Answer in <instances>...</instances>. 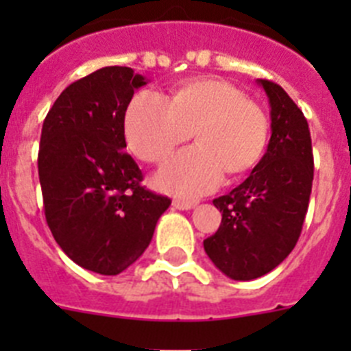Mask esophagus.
Wrapping results in <instances>:
<instances>
[{"label": "esophagus", "instance_id": "1", "mask_svg": "<svg viewBox=\"0 0 351 351\" xmlns=\"http://www.w3.org/2000/svg\"><path fill=\"white\" fill-rule=\"evenodd\" d=\"M172 206L176 207V209H179V210H190V209H193V207L197 206V204H195V202H188V200H173Z\"/></svg>", "mask_w": 351, "mask_h": 351}]
</instances>
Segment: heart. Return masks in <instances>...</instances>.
<instances>
[{
	"instance_id": "b5f03b06",
	"label": "heart",
	"mask_w": 351,
	"mask_h": 351,
	"mask_svg": "<svg viewBox=\"0 0 351 351\" xmlns=\"http://www.w3.org/2000/svg\"><path fill=\"white\" fill-rule=\"evenodd\" d=\"M186 149L158 172L156 186L167 193L193 198L216 190L225 172H250L263 156L269 138L267 114L234 84L193 79L160 98L141 93L125 114V138L132 153L163 163L191 137Z\"/></svg>"
}]
</instances>
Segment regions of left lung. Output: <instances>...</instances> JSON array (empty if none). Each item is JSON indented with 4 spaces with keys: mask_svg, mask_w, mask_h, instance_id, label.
I'll return each mask as SVG.
<instances>
[{
    "mask_svg": "<svg viewBox=\"0 0 351 351\" xmlns=\"http://www.w3.org/2000/svg\"><path fill=\"white\" fill-rule=\"evenodd\" d=\"M271 105V141L250 178L214 198L221 213L218 232L204 250L225 276L256 280L276 269L295 247L313 186L308 121L281 86L256 80Z\"/></svg>",
    "mask_w": 351,
    "mask_h": 351,
    "instance_id": "obj_1",
    "label": "left lung"
}]
</instances>
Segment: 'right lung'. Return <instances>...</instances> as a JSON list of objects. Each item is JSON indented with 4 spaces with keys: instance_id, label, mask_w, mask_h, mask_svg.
<instances>
[{
    "instance_id": "add662e5",
    "label": "right lung",
    "mask_w": 351,
    "mask_h": 351,
    "mask_svg": "<svg viewBox=\"0 0 351 351\" xmlns=\"http://www.w3.org/2000/svg\"><path fill=\"white\" fill-rule=\"evenodd\" d=\"M147 80L105 66L70 84L43 121L38 176L45 219L77 265L116 276L137 262L170 198L141 186L125 153V114Z\"/></svg>"
}]
</instances>
